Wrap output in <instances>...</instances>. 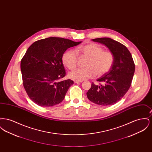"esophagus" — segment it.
<instances>
[{
  "mask_svg": "<svg viewBox=\"0 0 152 152\" xmlns=\"http://www.w3.org/2000/svg\"><path fill=\"white\" fill-rule=\"evenodd\" d=\"M83 81H77V80H75L74 81V83H76V84H79V83H81Z\"/></svg>",
  "mask_w": 152,
  "mask_h": 152,
  "instance_id": "obj_1",
  "label": "esophagus"
}]
</instances>
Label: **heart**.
<instances>
[{"label":"heart","mask_w":152,"mask_h":152,"mask_svg":"<svg viewBox=\"0 0 152 152\" xmlns=\"http://www.w3.org/2000/svg\"><path fill=\"white\" fill-rule=\"evenodd\" d=\"M77 54L88 58L85 68L77 69L69 73L73 80L82 81L94 77L96 74L101 76L109 71L114 62V56L111 52L103 51L100 45L96 43L87 44L73 50L65 51L62 56V62L69 70H73L77 63Z\"/></svg>","instance_id":"obj_1"}]
</instances>
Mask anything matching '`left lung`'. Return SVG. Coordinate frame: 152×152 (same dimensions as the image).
Wrapping results in <instances>:
<instances>
[{"mask_svg": "<svg viewBox=\"0 0 152 152\" xmlns=\"http://www.w3.org/2000/svg\"><path fill=\"white\" fill-rule=\"evenodd\" d=\"M92 41L105 45L113 55L114 62L108 72L97 80L104 84L97 86L92 83L87 97L99 105H112L120 101L129 89L135 65L130 52L122 44L108 37Z\"/></svg>", "mask_w": 152, "mask_h": 152, "instance_id": "obj_1", "label": "left lung"}]
</instances>
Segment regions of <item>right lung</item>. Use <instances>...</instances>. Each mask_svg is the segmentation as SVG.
I'll return each instance as SVG.
<instances>
[{
  "label": "right lung",
  "instance_id": "obj_1",
  "mask_svg": "<svg viewBox=\"0 0 152 152\" xmlns=\"http://www.w3.org/2000/svg\"><path fill=\"white\" fill-rule=\"evenodd\" d=\"M81 42L51 37L30 45L22 58L20 68L23 86L32 101L50 107L64 100L73 81H58L65 76L62 56L68 48Z\"/></svg>",
  "mask_w": 152,
  "mask_h": 152
}]
</instances>
